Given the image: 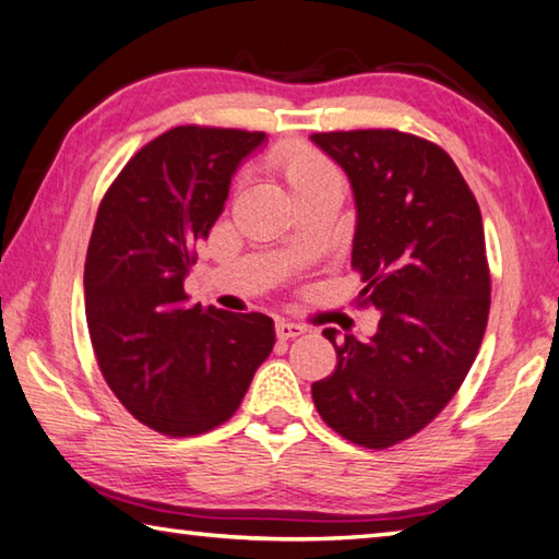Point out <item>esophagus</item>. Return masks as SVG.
<instances>
[{
	"instance_id": "34e87169",
	"label": "esophagus",
	"mask_w": 559,
	"mask_h": 559,
	"mask_svg": "<svg viewBox=\"0 0 559 559\" xmlns=\"http://www.w3.org/2000/svg\"><path fill=\"white\" fill-rule=\"evenodd\" d=\"M302 333H306V328L298 325V323H288V320H278V323H276L278 340H290V337H298Z\"/></svg>"
}]
</instances>
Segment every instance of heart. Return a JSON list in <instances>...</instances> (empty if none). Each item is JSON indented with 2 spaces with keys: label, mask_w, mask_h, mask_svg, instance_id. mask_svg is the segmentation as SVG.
I'll return each instance as SVG.
<instances>
[{
  "label": "heart",
  "mask_w": 559,
  "mask_h": 559,
  "mask_svg": "<svg viewBox=\"0 0 559 559\" xmlns=\"http://www.w3.org/2000/svg\"><path fill=\"white\" fill-rule=\"evenodd\" d=\"M273 165H276L278 173L286 179L293 194H302L308 189L328 182V179H335L337 173L328 159L316 153L313 147L308 145H283L273 153Z\"/></svg>",
  "instance_id": "b5f03b06"
}]
</instances>
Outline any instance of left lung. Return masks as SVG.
<instances>
[{
	"instance_id": "left-lung-1",
	"label": "left lung",
	"mask_w": 559,
	"mask_h": 559,
	"mask_svg": "<svg viewBox=\"0 0 559 559\" xmlns=\"http://www.w3.org/2000/svg\"><path fill=\"white\" fill-rule=\"evenodd\" d=\"M345 169L357 226V306L380 310L370 340L337 330V365L313 382L318 414L340 437L390 449L441 414L478 355L490 271L476 197L439 145L402 130L316 132Z\"/></svg>"
}]
</instances>
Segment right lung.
Returning <instances> with one entry per match:
<instances>
[{
    "instance_id": "add662e5",
    "label": "right lung",
    "mask_w": 559,
    "mask_h": 559,
    "mask_svg": "<svg viewBox=\"0 0 559 559\" xmlns=\"http://www.w3.org/2000/svg\"><path fill=\"white\" fill-rule=\"evenodd\" d=\"M263 140L236 128L167 130L128 159L98 206L83 271L93 353L120 404L165 437L231 419L276 343L269 316L192 306L185 293L231 175Z\"/></svg>"
}]
</instances>
